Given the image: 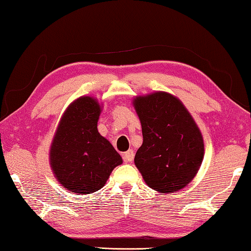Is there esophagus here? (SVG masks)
Returning a JSON list of instances; mask_svg holds the SVG:
<instances>
[{
	"mask_svg": "<svg viewBox=\"0 0 251 251\" xmlns=\"http://www.w3.org/2000/svg\"><path fill=\"white\" fill-rule=\"evenodd\" d=\"M123 158H124L125 163H131L134 159V151L133 150H129L127 151L126 152H124V155H123Z\"/></svg>",
	"mask_w": 251,
	"mask_h": 251,
	"instance_id": "1",
	"label": "esophagus"
}]
</instances>
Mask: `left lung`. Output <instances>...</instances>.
<instances>
[{
  "mask_svg": "<svg viewBox=\"0 0 251 251\" xmlns=\"http://www.w3.org/2000/svg\"><path fill=\"white\" fill-rule=\"evenodd\" d=\"M143 131L135 165L148 187L178 192L196 176L203 158V139L181 101L166 92L137 96L133 101Z\"/></svg>",
  "mask_w": 251,
  "mask_h": 251,
  "instance_id": "1",
  "label": "left lung"
}]
</instances>
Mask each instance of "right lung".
<instances>
[{
    "label": "right lung",
    "instance_id": "add662e5",
    "mask_svg": "<svg viewBox=\"0 0 251 251\" xmlns=\"http://www.w3.org/2000/svg\"><path fill=\"white\" fill-rule=\"evenodd\" d=\"M100 105L82 96L74 100L59 122L50 150L54 176L64 188L76 194H92L107 181L123 163L121 155L97 130Z\"/></svg>",
    "mask_w": 251,
    "mask_h": 251
}]
</instances>
